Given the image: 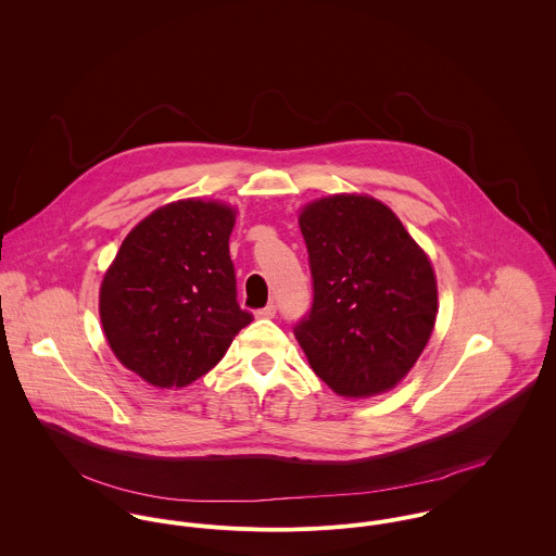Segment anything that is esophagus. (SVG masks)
<instances>
[{
    "label": "esophagus",
    "instance_id": "obj_1",
    "mask_svg": "<svg viewBox=\"0 0 556 556\" xmlns=\"http://www.w3.org/2000/svg\"><path fill=\"white\" fill-rule=\"evenodd\" d=\"M256 317L258 318H274L276 317V306L274 304H267L265 308L256 311Z\"/></svg>",
    "mask_w": 556,
    "mask_h": 556
}]
</instances>
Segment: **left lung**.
Returning <instances> with one entry per match:
<instances>
[{"mask_svg": "<svg viewBox=\"0 0 556 556\" xmlns=\"http://www.w3.org/2000/svg\"><path fill=\"white\" fill-rule=\"evenodd\" d=\"M313 306L293 327L336 394L388 392L413 368L437 320L432 265L381 201L336 194L300 216Z\"/></svg>", "mask_w": 556, "mask_h": 556, "instance_id": "obj_1", "label": "left lung"}]
</instances>
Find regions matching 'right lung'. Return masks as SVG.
<instances>
[{
    "instance_id": "1",
    "label": "right lung",
    "mask_w": 556,
    "mask_h": 556,
    "mask_svg": "<svg viewBox=\"0 0 556 556\" xmlns=\"http://www.w3.org/2000/svg\"><path fill=\"white\" fill-rule=\"evenodd\" d=\"M233 225L231 207L188 199L124 239L100 287V320L115 357L148 383L197 381L252 320L238 304Z\"/></svg>"
}]
</instances>
